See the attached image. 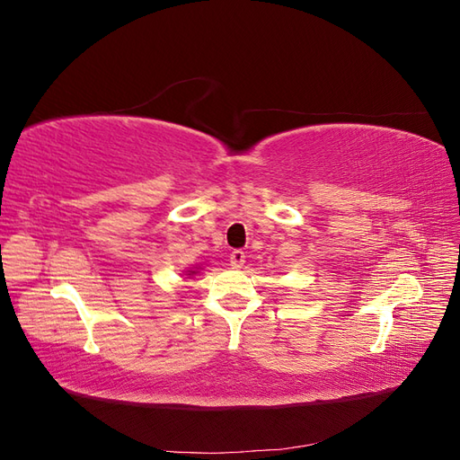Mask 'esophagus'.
<instances>
[{
	"label": "esophagus",
	"instance_id": "obj_1",
	"mask_svg": "<svg viewBox=\"0 0 460 460\" xmlns=\"http://www.w3.org/2000/svg\"><path fill=\"white\" fill-rule=\"evenodd\" d=\"M245 262V253L242 252V249H235V252L230 253V264L234 269H242Z\"/></svg>",
	"mask_w": 460,
	"mask_h": 460
}]
</instances>
